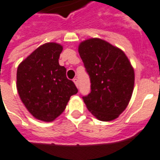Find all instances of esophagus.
Instances as JSON below:
<instances>
[{
    "mask_svg": "<svg viewBox=\"0 0 160 160\" xmlns=\"http://www.w3.org/2000/svg\"><path fill=\"white\" fill-rule=\"evenodd\" d=\"M73 82L75 83V85L77 87H78V78L73 79Z\"/></svg>",
    "mask_w": 160,
    "mask_h": 160,
    "instance_id": "1",
    "label": "esophagus"
}]
</instances>
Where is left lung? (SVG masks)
Returning a JSON list of instances; mask_svg holds the SVG:
<instances>
[{"instance_id": "8db88e82", "label": "left lung", "mask_w": 160, "mask_h": 160, "mask_svg": "<svg viewBox=\"0 0 160 160\" xmlns=\"http://www.w3.org/2000/svg\"><path fill=\"white\" fill-rule=\"evenodd\" d=\"M78 53L91 81V92L82 97L88 110L103 122L116 119L132 96L131 63L123 50L97 37L81 42Z\"/></svg>"}]
</instances>
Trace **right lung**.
I'll return each mask as SVG.
<instances>
[{
	"instance_id": "right-lung-1",
	"label": "right lung",
	"mask_w": 160,
	"mask_h": 160,
	"mask_svg": "<svg viewBox=\"0 0 160 160\" xmlns=\"http://www.w3.org/2000/svg\"><path fill=\"white\" fill-rule=\"evenodd\" d=\"M63 46L44 43L28 55L17 70V90L28 112L35 118L53 122L66 109L70 98L78 93L74 82L59 66Z\"/></svg>"
}]
</instances>
